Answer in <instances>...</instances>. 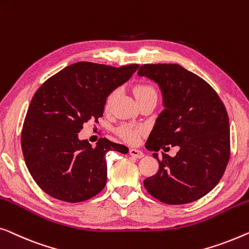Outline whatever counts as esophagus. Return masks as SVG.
Segmentation results:
<instances>
[{"label":"esophagus","mask_w":249,"mask_h":249,"mask_svg":"<svg viewBox=\"0 0 249 249\" xmlns=\"http://www.w3.org/2000/svg\"><path fill=\"white\" fill-rule=\"evenodd\" d=\"M129 155H131L133 158H136V159H141L144 157V153L142 151H140L138 149H131L129 150Z\"/></svg>","instance_id":"34e87169"}]
</instances>
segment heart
Wrapping results in <instances>:
<instances>
[{
  "label": "heart",
  "instance_id": "obj_1",
  "mask_svg": "<svg viewBox=\"0 0 249 249\" xmlns=\"http://www.w3.org/2000/svg\"><path fill=\"white\" fill-rule=\"evenodd\" d=\"M133 92H134V96L138 101H141L145 98L149 97H157V90L153 88L152 86L146 85V83H139L134 87L133 89ZM115 92H110L106 97V100H105V107L109 108L111 105V101L114 99ZM145 133V128L143 126H135V125H129V124H123L121 125L120 127L117 128V134L121 136L124 141L131 143V144H134V143H138V141Z\"/></svg>",
  "mask_w": 249,
  "mask_h": 249
}]
</instances>
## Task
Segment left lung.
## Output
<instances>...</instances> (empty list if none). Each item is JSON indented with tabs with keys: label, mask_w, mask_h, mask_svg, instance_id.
<instances>
[{
	"label": "left lung",
	"mask_w": 249,
	"mask_h": 249,
	"mask_svg": "<svg viewBox=\"0 0 249 249\" xmlns=\"http://www.w3.org/2000/svg\"><path fill=\"white\" fill-rule=\"evenodd\" d=\"M140 76L158 83L164 109L145 148L155 151L159 170L144 179L150 195L166 204H186L212 191L230 158L229 117L214 89L178 64H144ZM177 146L178 155L155 152Z\"/></svg>",
	"instance_id": "8db88e82"
}]
</instances>
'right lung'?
<instances>
[{
	"instance_id": "1",
	"label": "right lung",
	"mask_w": 249,
	"mask_h": 249,
	"mask_svg": "<svg viewBox=\"0 0 249 249\" xmlns=\"http://www.w3.org/2000/svg\"><path fill=\"white\" fill-rule=\"evenodd\" d=\"M139 68L78 62L47 79L34 94L21 132L24 161L34 180L59 201H87L107 181L106 153L128 152L123 144L101 138L92 148L78 133L103 116L105 100Z\"/></svg>"
}]
</instances>
